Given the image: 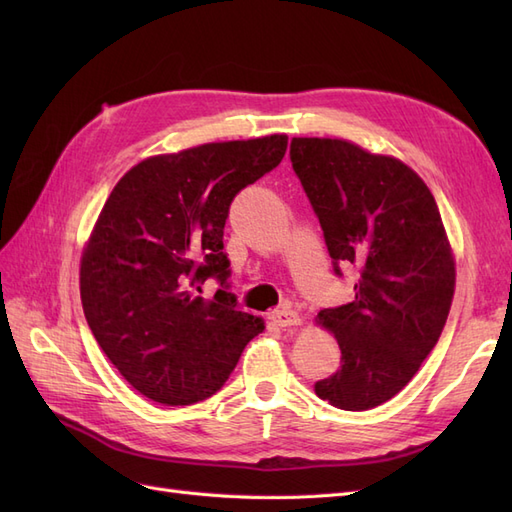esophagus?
<instances>
[{
	"label": "esophagus",
	"instance_id": "34e87169",
	"mask_svg": "<svg viewBox=\"0 0 512 512\" xmlns=\"http://www.w3.org/2000/svg\"><path fill=\"white\" fill-rule=\"evenodd\" d=\"M269 318L273 320V324H277V327H297V324L301 322L299 314L294 312V309L288 307V305L275 309V312H271Z\"/></svg>",
	"mask_w": 512,
	"mask_h": 512
}]
</instances>
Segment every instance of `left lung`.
I'll use <instances>...</instances> for the list:
<instances>
[{
    "label": "left lung",
    "instance_id": "left-lung-1",
    "mask_svg": "<svg viewBox=\"0 0 512 512\" xmlns=\"http://www.w3.org/2000/svg\"><path fill=\"white\" fill-rule=\"evenodd\" d=\"M290 160L339 265L361 271L354 301L320 309L342 365L316 382L361 412L395 397L438 344L455 294V256L436 198L414 170L344 138H292Z\"/></svg>",
    "mask_w": 512,
    "mask_h": 512
}]
</instances>
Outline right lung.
<instances>
[{
    "label": "right lung",
    "instance_id": "1",
    "mask_svg": "<svg viewBox=\"0 0 512 512\" xmlns=\"http://www.w3.org/2000/svg\"><path fill=\"white\" fill-rule=\"evenodd\" d=\"M286 147V134H271L151 156L106 198L83 247L81 301L102 352L141 395L164 406L211 397L265 331L235 294L200 292L230 275L222 250L232 198Z\"/></svg>",
    "mask_w": 512,
    "mask_h": 512
}]
</instances>
